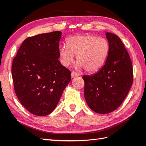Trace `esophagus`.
Here are the masks:
<instances>
[{"label": "esophagus", "instance_id": "obj_1", "mask_svg": "<svg viewBox=\"0 0 146 146\" xmlns=\"http://www.w3.org/2000/svg\"><path fill=\"white\" fill-rule=\"evenodd\" d=\"M79 76V74H78L77 72H75V71H72L71 72V76L72 78L76 77H78Z\"/></svg>", "mask_w": 146, "mask_h": 146}]
</instances>
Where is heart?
<instances>
[{"instance_id": "b5f03b06", "label": "heart", "mask_w": 146, "mask_h": 146, "mask_svg": "<svg viewBox=\"0 0 146 146\" xmlns=\"http://www.w3.org/2000/svg\"><path fill=\"white\" fill-rule=\"evenodd\" d=\"M107 39L86 34L77 35L68 39V46H61L60 56L62 64L68 66L77 55V66L85 72L98 71L106 62L110 52Z\"/></svg>"}]
</instances>
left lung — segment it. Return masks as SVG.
I'll return each instance as SVG.
<instances>
[{
  "label": "left lung",
  "instance_id": "8db88e82",
  "mask_svg": "<svg viewBox=\"0 0 146 146\" xmlns=\"http://www.w3.org/2000/svg\"><path fill=\"white\" fill-rule=\"evenodd\" d=\"M106 36L110 48L103 67L94 75L82 77L86 103L100 114L116 110L125 99L133 80L131 61L121 39L112 33H107Z\"/></svg>",
  "mask_w": 146,
  "mask_h": 146
}]
</instances>
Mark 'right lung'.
I'll use <instances>...</instances> for the list:
<instances>
[{
    "instance_id": "obj_1",
    "label": "right lung",
    "mask_w": 146,
    "mask_h": 146,
    "mask_svg": "<svg viewBox=\"0 0 146 146\" xmlns=\"http://www.w3.org/2000/svg\"><path fill=\"white\" fill-rule=\"evenodd\" d=\"M55 31L26 38L13 58L11 73L14 89L21 104L36 116L54 111L71 72L60 63L59 41Z\"/></svg>"
}]
</instances>
